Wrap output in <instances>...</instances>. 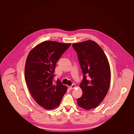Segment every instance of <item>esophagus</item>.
<instances>
[{"mask_svg":"<svg viewBox=\"0 0 134 134\" xmlns=\"http://www.w3.org/2000/svg\"><path fill=\"white\" fill-rule=\"evenodd\" d=\"M76 87V85L75 84H72L71 86H68V88L70 89H74Z\"/></svg>","mask_w":134,"mask_h":134,"instance_id":"1","label":"esophagus"}]
</instances>
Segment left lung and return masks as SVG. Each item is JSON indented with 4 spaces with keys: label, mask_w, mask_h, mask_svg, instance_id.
<instances>
[{
    "label": "left lung",
    "mask_w": 134,
    "mask_h": 134,
    "mask_svg": "<svg viewBox=\"0 0 134 134\" xmlns=\"http://www.w3.org/2000/svg\"><path fill=\"white\" fill-rule=\"evenodd\" d=\"M83 73L80 84L82 96L77 99L78 105L85 109L96 108L108 92L110 83V69L108 58L102 48L88 40L73 44Z\"/></svg>",
    "instance_id": "1"
}]
</instances>
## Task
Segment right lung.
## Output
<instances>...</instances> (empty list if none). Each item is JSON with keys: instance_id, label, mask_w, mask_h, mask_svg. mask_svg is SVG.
<instances>
[{"instance_id": "1", "label": "right lung", "mask_w": 134, "mask_h": 134, "mask_svg": "<svg viewBox=\"0 0 134 134\" xmlns=\"http://www.w3.org/2000/svg\"><path fill=\"white\" fill-rule=\"evenodd\" d=\"M48 41L36 46L29 53L25 65V79L35 101L47 109L58 107L67 91V87L58 79L54 81L56 65L70 46Z\"/></svg>"}]
</instances>
